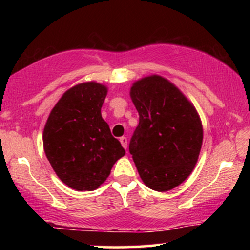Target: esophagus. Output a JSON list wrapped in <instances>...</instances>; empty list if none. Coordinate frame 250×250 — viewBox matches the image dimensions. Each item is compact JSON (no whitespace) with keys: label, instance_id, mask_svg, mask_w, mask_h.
<instances>
[{"label":"esophagus","instance_id":"obj_1","mask_svg":"<svg viewBox=\"0 0 250 250\" xmlns=\"http://www.w3.org/2000/svg\"><path fill=\"white\" fill-rule=\"evenodd\" d=\"M119 141H121L123 148L127 149V139H126L125 136H122V138H119Z\"/></svg>","mask_w":250,"mask_h":250}]
</instances>
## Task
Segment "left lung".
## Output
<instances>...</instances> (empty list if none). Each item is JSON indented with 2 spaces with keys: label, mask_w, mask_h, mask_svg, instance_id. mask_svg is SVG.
I'll list each match as a JSON object with an SVG mask.
<instances>
[{
  "label": "left lung",
  "mask_w": 250,
  "mask_h": 250,
  "mask_svg": "<svg viewBox=\"0 0 250 250\" xmlns=\"http://www.w3.org/2000/svg\"><path fill=\"white\" fill-rule=\"evenodd\" d=\"M129 95L140 116L129 142L139 175L150 189L172 190L189 177L199 158V114L176 85L159 75L134 82Z\"/></svg>",
  "instance_id": "left-lung-1"
}]
</instances>
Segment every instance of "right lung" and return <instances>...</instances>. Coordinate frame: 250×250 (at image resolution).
Returning <instances> with one entry per match:
<instances>
[{
    "instance_id": "1",
    "label": "right lung",
    "mask_w": 250,
    "mask_h": 250,
    "mask_svg": "<svg viewBox=\"0 0 250 250\" xmlns=\"http://www.w3.org/2000/svg\"><path fill=\"white\" fill-rule=\"evenodd\" d=\"M108 87L85 82L62 94L45 123L43 146L57 176L71 189L93 191L125 155L101 116Z\"/></svg>"
}]
</instances>
